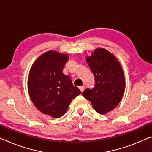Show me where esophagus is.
Wrapping results in <instances>:
<instances>
[{
  "label": "esophagus",
  "mask_w": 152,
  "mask_h": 152,
  "mask_svg": "<svg viewBox=\"0 0 152 152\" xmlns=\"http://www.w3.org/2000/svg\"><path fill=\"white\" fill-rule=\"evenodd\" d=\"M79 89L81 91V92L83 93L84 91V90H85V87H84V86H81V87H79Z\"/></svg>",
  "instance_id": "obj_1"
}]
</instances>
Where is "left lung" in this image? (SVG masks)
<instances>
[{
    "label": "left lung",
    "mask_w": 152,
    "mask_h": 152,
    "mask_svg": "<svg viewBox=\"0 0 152 152\" xmlns=\"http://www.w3.org/2000/svg\"><path fill=\"white\" fill-rule=\"evenodd\" d=\"M86 61L94 74L96 85L83 96L91 102L96 112L104 115L114 109L121 100L126 83L123 69L114 54L104 48H96Z\"/></svg>",
    "instance_id": "1"
}]
</instances>
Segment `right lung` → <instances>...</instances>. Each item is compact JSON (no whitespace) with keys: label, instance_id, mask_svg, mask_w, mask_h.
Masks as SVG:
<instances>
[{"label":"right lung","instance_id":"add662e5","mask_svg":"<svg viewBox=\"0 0 152 152\" xmlns=\"http://www.w3.org/2000/svg\"><path fill=\"white\" fill-rule=\"evenodd\" d=\"M67 54L46 52L31 67L28 78L29 96L35 107L54 118L63 116L72 99L81 94L73 86L71 78L63 73Z\"/></svg>","mask_w":152,"mask_h":152}]
</instances>
